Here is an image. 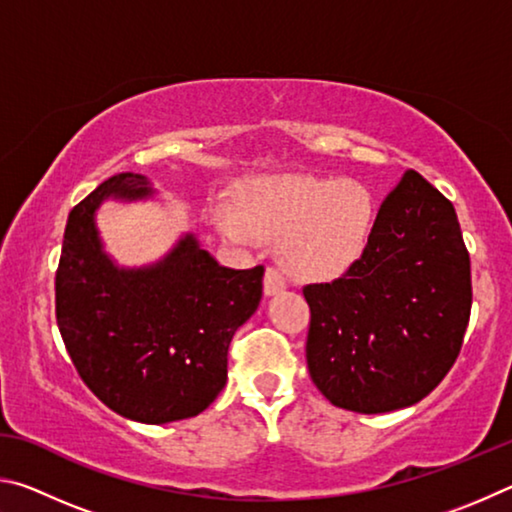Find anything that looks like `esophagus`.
I'll use <instances>...</instances> for the list:
<instances>
[{
  "label": "esophagus",
  "instance_id": "esophagus-1",
  "mask_svg": "<svg viewBox=\"0 0 512 512\" xmlns=\"http://www.w3.org/2000/svg\"><path fill=\"white\" fill-rule=\"evenodd\" d=\"M284 289H287V280H284V275L277 271V268H266V275H264L266 296H277V293Z\"/></svg>",
  "mask_w": 512,
  "mask_h": 512
}]
</instances>
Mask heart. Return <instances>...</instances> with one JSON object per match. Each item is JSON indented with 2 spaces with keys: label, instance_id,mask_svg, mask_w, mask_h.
I'll use <instances>...</instances> for the list:
<instances>
[{
  "label": "heart",
  "instance_id": "heart-1",
  "mask_svg": "<svg viewBox=\"0 0 512 512\" xmlns=\"http://www.w3.org/2000/svg\"><path fill=\"white\" fill-rule=\"evenodd\" d=\"M214 207L221 235L237 244L253 237L280 241V262L300 282H332L368 253L377 223L370 189L350 178H253Z\"/></svg>",
  "mask_w": 512,
  "mask_h": 512
}]
</instances>
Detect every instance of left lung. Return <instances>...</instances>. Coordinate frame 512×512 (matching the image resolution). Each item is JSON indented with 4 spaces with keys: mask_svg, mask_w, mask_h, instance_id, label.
Listing matches in <instances>:
<instances>
[{
    "mask_svg": "<svg viewBox=\"0 0 512 512\" xmlns=\"http://www.w3.org/2000/svg\"><path fill=\"white\" fill-rule=\"evenodd\" d=\"M302 293L309 375L329 402L354 413L420 402L454 366L470 320V255L454 205L406 171L361 262Z\"/></svg>",
    "mask_w": 512,
    "mask_h": 512,
    "instance_id": "1",
    "label": "left lung"
}]
</instances>
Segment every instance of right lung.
Segmentation results:
<instances>
[{
  "mask_svg": "<svg viewBox=\"0 0 512 512\" xmlns=\"http://www.w3.org/2000/svg\"><path fill=\"white\" fill-rule=\"evenodd\" d=\"M140 173H117L69 212L56 320L85 386L128 420L194 418L228 379L232 336L262 300L264 266L225 268L187 235L149 266H117L97 228L103 201H146Z\"/></svg>",
  "mask_w": 512,
  "mask_h": 512,
  "instance_id": "1",
  "label": "right lung"
}]
</instances>
